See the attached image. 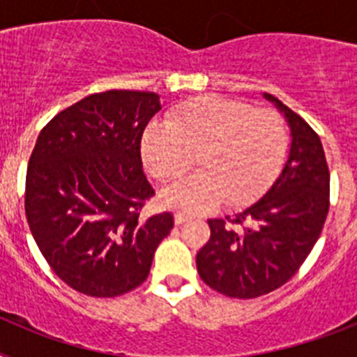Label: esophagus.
<instances>
[{"label": "esophagus", "instance_id": "obj_1", "mask_svg": "<svg viewBox=\"0 0 357 357\" xmlns=\"http://www.w3.org/2000/svg\"><path fill=\"white\" fill-rule=\"evenodd\" d=\"M173 220H175V225H182L184 222H188L189 216H185V214H182V213H176L175 216H173Z\"/></svg>", "mask_w": 357, "mask_h": 357}]
</instances>
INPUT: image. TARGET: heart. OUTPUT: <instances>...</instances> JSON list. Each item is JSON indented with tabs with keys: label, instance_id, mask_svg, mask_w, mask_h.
<instances>
[{
	"label": "heart",
	"instance_id": "1",
	"mask_svg": "<svg viewBox=\"0 0 357 357\" xmlns=\"http://www.w3.org/2000/svg\"><path fill=\"white\" fill-rule=\"evenodd\" d=\"M288 132L277 112L218 96H200L173 109L164 125L141 141L144 168L162 184L178 181L193 157L200 172L162 193V204L206 213L225 200L239 209L261 197L279 175Z\"/></svg>",
	"mask_w": 357,
	"mask_h": 357
}]
</instances>
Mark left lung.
Returning a JSON list of instances; mask_svg holds the SVG:
<instances>
[{"instance_id": "obj_1", "label": "left lung", "mask_w": 357, "mask_h": 357, "mask_svg": "<svg viewBox=\"0 0 357 357\" xmlns=\"http://www.w3.org/2000/svg\"><path fill=\"white\" fill-rule=\"evenodd\" d=\"M264 98L291 130L284 168L250 207L227 222L209 220L211 238L197 254L202 280L232 298H255L288 282L313 250L329 213L331 178L320 137L275 96Z\"/></svg>"}]
</instances>
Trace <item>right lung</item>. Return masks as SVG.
Returning <instances> with one entry per match:
<instances>
[{
  "mask_svg": "<svg viewBox=\"0 0 357 357\" xmlns=\"http://www.w3.org/2000/svg\"><path fill=\"white\" fill-rule=\"evenodd\" d=\"M159 94L105 91L55 116L40 130L26 172L24 211L53 272L91 296H118L146 280L172 213L139 216L153 189L141 137Z\"/></svg>",
  "mask_w": 357,
  "mask_h": 357,
  "instance_id": "add662e5",
  "label": "right lung"
}]
</instances>
